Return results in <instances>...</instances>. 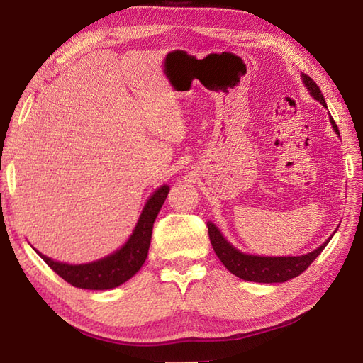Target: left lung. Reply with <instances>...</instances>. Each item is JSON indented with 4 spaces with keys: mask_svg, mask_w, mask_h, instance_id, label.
Listing matches in <instances>:
<instances>
[{
    "mask_svg": "<svg viewBox=\"0 0 363 363\" xmlns=\"http://www.w3.org/2000/svg\"><path fill=\"white\" fill-rule=\"evenodd\" d=\"M303 81L306 87L309 89L311 95L320 101L323 106H326L325 96L321 95V90L317 86L312 78L307 74H303ZM330 125H333L335 134L340 137L338 133V128L335 125L334 118L329 115ZM207 228H209V238L213 246V251L217 254L218 259L223 262L230 273L240 277L243 281H251V282H264V284H273V282H285L293 277L299 276L303 272H306L312 262L317 259L321 251L326 248V245L333 237H329L328 240L323 243L320 248L315 251L304 254V256H296V257H264V256H251V254H245L235 250L233 245H230L220 229L213 225L212 221L207 223Z\"/></svg>",
    "mask_w": 363,
    "mask_h": 363,
    "instance_id": "obj_1",
    "label": "left lung"
}]
</instances>
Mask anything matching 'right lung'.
Returning a JSON list of instances; mask_svg holds the SVG:
<instances>
[{
    "label": "right lung",
    "instance_id": "obj_1",
    "mask_svg": "<svg viewBox=\"0 0 363 363\" xmlns=\"http://www.w3.org/2000/svg\"><path fill=\"white\" fill-rule=\"evenodd\" d=\"M168 191V186H162L154 191L143 207L133 235L111 256L84 265L62 264V262L52 260L37 251L38 256L46 262V265L52 272H56L73 287L87 290H109L118 287L130 279L145 264L151 243L154 220H156L162 204L165 203Z\"/></svg>",
    "mask_w": 363,
    "mask_h": 363
}]
</instances>
